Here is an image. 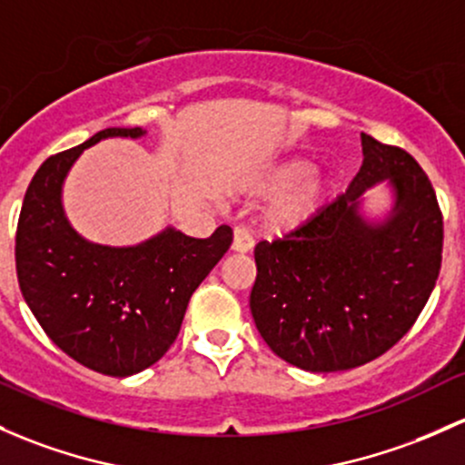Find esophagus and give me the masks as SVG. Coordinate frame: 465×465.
Masks as SVG:
<instances>
[{
    "label": "esophagus",
    "mask_w": 465,
    "mask_h": 465,
    "mask_svg": "<svg viewBox=\"0 0 465 465\" xmlns=\"http://www.w3.org/2000/svg\"><path fill=\"white\" fill-rule=\"evenodd\" d=\"M253 247V241L252 236L245 232V229H236L233 232V241H232V252H238V253H247L252 252Z\"/></svg>",
    "instance_id": "34e87169"
}]
</instances>
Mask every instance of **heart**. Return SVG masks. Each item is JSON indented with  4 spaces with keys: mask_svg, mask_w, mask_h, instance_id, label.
I'll list each match as a JSON object with an SVG mask.
<instances>
[{
    "mask_svg": "<svg viewBox=\"0 0 465 465\" xmlns=\"http://www.w3.org/2000/svg\"><path fill=\"white\" fill-rule=\"evenodd\" d=\"M336 187V173L325 167H312L302 155H292L270 164L253 175L247 192L272 195L262 212V227L272 236H287L307 227L325 207Z\"/></svg>",
    "mask_w": 465,
    "mask_h": 465,
    "instance_id": "heart-1",
    "label": "heart"
}]
</instances>
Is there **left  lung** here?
Wrapping results in <instances>:
<instances>
[{
  "instance_id": "1",
  "label": "left lung",
  "mask_w": 465,
  "mask_h": 465,
  "mask_svg": "<svg viewBox=\"0 0 465 465\" xmlns=\"http://www.w3.org/2000/svg\"><path fill=\"white\" fill-rule=\"evenodd\" d=\"M363 164L348 192L307 227L258 242L253 322L273 354L305 372L370 363L414 325L441 270L443 220L417 160L361 134ZM383 182L393 203L364 213Z\"/></svg>"
}]
</instances>
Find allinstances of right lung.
Masks as SVG:
<instances>
[{
    "instance_id": "add662e5",
    "label": "right lung",
    "mask_w": 465,
    "mask_h": 465,
    "mask_svg": "<svg viewBox=\"0 0 465 465\" xmlns=\"http://www.w3.org/2000/svg\"><path fill=\"white\" fill-rule=\"evenodd\" d=\"M143 126L104 129L51 155L33 175L19 213L15 261L19 290L48 339L100 374L151 368L178 336L195 287L232 245V229L192 238L167 227L138 245H100L64 212L68 171L106 138H144Z\"/></svg>"
}]
</instances>
